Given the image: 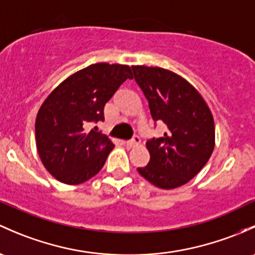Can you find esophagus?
Returning <instances> with one entry per match:
<instances>
[{"mask_svg":"<svg viewBox=\"0 0 255 255\" xmlns=\"http://www.w3.org/2000/svg\"><path fill=\"white\" fill-rule=\"evenodd\" d=\"M139 144H140V138H139V136H134L132 140L126 141V146H127V148H134V146L139 145Z\"/></svg>","mask_w":255,"mask_h":255,"instance_id":"obj_1","label":"esophagus"}]
</instances>
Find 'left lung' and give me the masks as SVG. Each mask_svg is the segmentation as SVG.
Masks as SVG:
<instances>
[{"label":"left lung","mask_w":255,"mask_h":255,"mask_svg":"<svg viewBox=\"0 0 255 255\" xmlns=\"http://www.w3.org/2000/svg\"><path fill=\"white\" fill-rule=\"evenodd\" d=\"M132 69L152 120L167 126L162 136L146 141L150 160L138 172L161 189L183 186L213 154V114L199 92L178 74L160 67L132 66Z\"/></svg>","instance_id":"1"}]
</instances>
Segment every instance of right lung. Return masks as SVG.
I'll list each match as a JSON object with an SVG mask.
<instances>
[{"label":"right lung","mask_w":255,"mask_h":255,"mask_svg":"<svg viewBox=\"0 0 255 255\" xmlns=\"http://www.w3.org/2000/svg\"><path fill=\"white\" fill-rule=\"evenodd\" d=\"M126 64H90L56 87L40 106L35 121L39 156L47 171L62 183L80 184L105 165L115 145L89 126L104 121V107L126 79Z\"/></svg>","instance_id":"obj_1"}]
</instances>
